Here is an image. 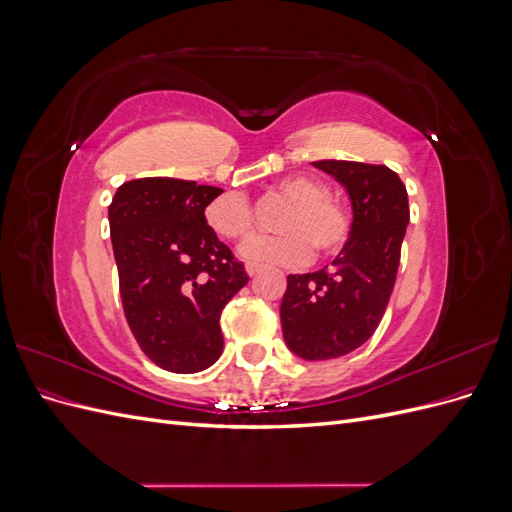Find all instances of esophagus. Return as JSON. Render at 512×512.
<instances>
[{"mask_svg":"<svg viewBox=\"0 0 512 512\" xmlns=\"http://www.w3.org/2000/svg\"><path fill=\"white\" fill-rule=\"evenodd\" d=\"M245 271H247V275L254 277V275L260 271V265H256V262H247V265H245Z\"/></svg>","mask_w":512,"mask_h":512,"instance_id":"1","label":"esophagus"}]
</instances>
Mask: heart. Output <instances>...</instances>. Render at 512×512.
Instances as JSON below:
<instances>
[{
	"instance_id": "heart-1",
	"label": "heart",
	"mask_w": 512,
	"mask_h": 512,
	"mask_svg": "<svg viewBox=\"0 0 512 512\" xmlns=\"http://www.w3.org/2000/svg\"><path fill=\"white\" fill-rule=\"evenodd\" d=\"M275 196L288 203L275 222L282 232L247 241L241 247L247 260L297 267L312 258V250L320 258H333L348 245L352 218L331 198L327 183L294 175L277 183ZM205 222L222 239L245 241L256 230V213L243 194L226 192L205 207Z\"/></svg>"
}]
</instances>
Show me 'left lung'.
Returning <instances> with one entry per match:
<instances>
[{"instance_id":"8db88e82","label":"left lung","mask_w":512,"mask_h":512,"mask_svg":"<svg viewBox=\"0 0 512 512\" xmlns=\"http://www.w3.org/2000/svg\"><path fill=\"white\" fill-rule=\"evenodd\" d=\"M314 166L348 190L352 235L331 267L288 275L280 316L288 348L322 361L356 350L378 329L397 280L410 207L404 181L389 166L346 160Z\"/></svg>"}]
</instances>
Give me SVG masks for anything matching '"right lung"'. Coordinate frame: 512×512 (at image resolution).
<instances>
[{"label":"right lung","instance_id":"obj_1","mask_svg":"<svg viewBox=\"0 0 512 512\" xmlns=\"http://www.w3.org/2000/svg\"><path fill=\"white\" fill-rule=\"evenodd\" d=\"M220 194L196 181L145 177L119 185L108 207L130 331L173 374H196L220 359V314L250 280L205 222V207Z\"/></svg>","mask_w":512,"mask_h":512}]
</instances>
